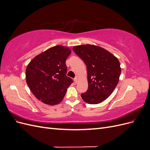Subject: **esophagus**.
Returning a JSON list of instances; mask_svg holds the SVG:
<instances>
[{
    "label": "esophagus",
    "mask_w": 150,
    "mask_h": 150,
    "mask_svg": "<svg viewBox=\"0 0 150 150\" xmlns=\"http://www.w3.org/2000/svg\"><path fill=\"white\" fill-rule=\"evenodd\" d=\"M78 78H75L74 79V83L76 84L77 83H78Z\"/></svg>",
    "instance_id": "34e87169"
}]
</instances>
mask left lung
I'll return each instance as SVG.
<instances>
[{
  "instance_id": "8db88e82",
  "label": "left lung",
  "mask_w": 150,
  "mask_h": 150,
  "mask_svg": "<svg viewBox=\"0 0 150 150\" xmlns=\"http://www.w3.org/2000/svg\"><path fill=\"white\" fill-rule=\"evenodd\" d=\"M72 49L87 67L88 89L81 94V98L91 104L103 102L119 82L121 72L119 60L105 49L95 45H80Z\"/></svg>"
}]
</instances>
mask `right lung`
Here are the masks:
<instances>
[{
    "label": "right lung",
    "mask_w": 150,
    "mask_h": 150,
    "mask_svg": "<svg viewBox=\"0 0 150 150\" xmlns=\"http://www.w3.org/2000/svg\"><path fill=\"white\" fill-rule=\"evenodd\" d=\"M71 53L70 48L58 45L38 54L27 66L26 83L36 98L44 104L60 103L73 83L66 76V61Z\"/></svg>",
    "instance_id": "1"
}]
</instances>
